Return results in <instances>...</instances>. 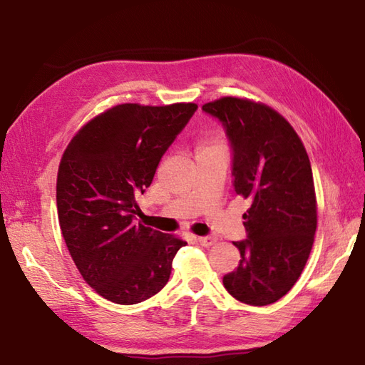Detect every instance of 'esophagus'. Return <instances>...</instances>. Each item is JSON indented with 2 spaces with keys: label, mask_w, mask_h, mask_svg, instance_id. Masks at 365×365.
<instances>
[{
  "label": "esophagus",
  "mask_w": 365,
  "mask_h": 365,
  "mask_svg": "<svg viewBox=\"0 0 365 365\" xmlns=\"http://www.w3.org/2000/svg\"><path fill=\"white\" fill-rule=\"evenodd\" d=\"M197 243L200 246H205V247H210L216 243V238L213 237H197Z\"/></svg>",
  "instance_id": "34e87169"
}]
</instances>
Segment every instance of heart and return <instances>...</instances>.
I'll return each mask as SVG.
<instances>
[{
    "instance_id": "1",
    "label": "heart",
    "mask_w": 365,
    "mask_h": 365,
    "mask_svg": "<svg viewBox=\"0 0 365 365\" xmlns=\"http://www.w3.org/2000/svg\"><path fill=\"white\" fill-rule=\"evenodd\" d=\"M213 149H226V147H224V144H222V141H221L220 138L207 136V138H204L202 141L197 144L196 153L197 152H204V150H213Z\"/></svg>"
}]
</instances>
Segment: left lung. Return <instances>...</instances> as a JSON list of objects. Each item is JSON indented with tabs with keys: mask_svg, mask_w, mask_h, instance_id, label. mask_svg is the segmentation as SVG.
<instances>
[{
	"mask_svg": "<svg viewBox=\"0 0 365 365\" xmlns=\"http://www.w3.org/2000/svg\"><path fill=\"white\" fill-rule=\"evenodd\" d=\"M202 110L226 127L235 192L251 200L243 215L247 238L234 243L242 259L222 284L245 304H273L298 281L314 245L311 161L290 122L265 103L221 97Z\"/></svg>",
	"mask_w": 365,
	"mask_h": 365,
	"instance_id": "obj_1",
	"label": "left lung"
}]
</instances>
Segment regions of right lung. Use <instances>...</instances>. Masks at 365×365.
<instances>
[{
    "label": "right lung",
    "instance_id": "obj_1",
    "mask_svg": "<svg viewBox=\"0 0 365 365\" xmlns=\"http://www.w3.org/2000/svg\"><path fill=\"white\" fill-rule=\"evenodd\" d=\"M196 103H122L76 131L56 180L58 218L86 284L115 304H136L169 281L182 238L135 222L136 196L150 187L163 153Z\"/></svg>",
    "mask_w": 365,
    "mask_h": 365
}]
</instances>
